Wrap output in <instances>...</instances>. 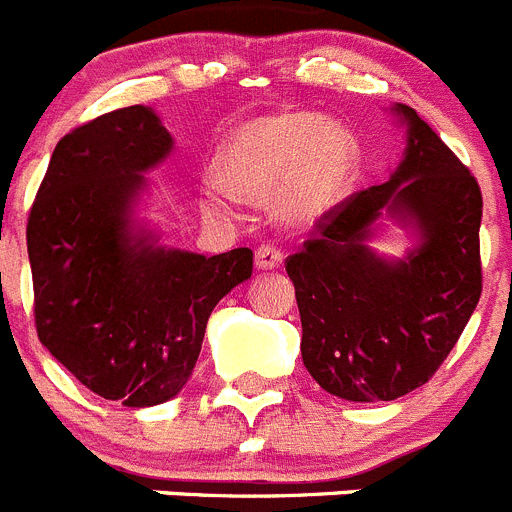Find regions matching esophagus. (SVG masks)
<instances>
[{
  "label": "esophagus",
  "instance_id": "obj_1",
  "mask_svg": "<svg viewBox=\"0 0 512 512\" xmlns=\"http://www.w3.org/2000/svg\"><path fill=\"white\" fill-rule=\"evenodd\" d=\"M282 259V248L274 246V243H261V246L256 248V266H259V269H277V266L282 264Z\"/></svg>",
  "mask_w": 512,
  "mask_h": 512
}]
</instances>
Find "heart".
<instances>
[{"label":"heart","instance_id":"b5f03b06","mask_svg":"<svg viewBox=\"0 0 512 512\" xmlns=\"http://www.w3.org/2000/svg\"><path fill=\"white\" fill-rule=\"evenodd\" d=\"M359 166L354 135L312 112H284L251 120L225 140L220 182L235 197L266 200L289 225H310L346 197ZM205 205H228V194L207 189Z\"/></svg>","mask_w":512,"mask_h":512}]
</instances>
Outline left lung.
<instances>
[{"label": "left lung", "instance_id": "1", "mask_svg": "<svg viewBox=\"0 0 512 512\" xmlns=\"http://www.w3.org/2000/svg\"><path fill=\"white\" fill-rule=\"evenodd\" d=\"M392 110L408 148L390 182L338 202L287 256L302 361L325 392L351 402L397 400L428 382L482 295L477 179L413 107ZM382 211L419 230L405 260L365 246Z\"/></svg>", "mask_w": 512, "mask_h": 512}]
</instances>
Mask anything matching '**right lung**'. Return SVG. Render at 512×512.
I'll use <instances>...</instances> for the list:
<instances>
[{
	"instance_id": "1",
	"label": "right lung",
	"mask_w": 512,
	"mask_h": 512,
	"mask_svg": "<svg viewBox=\"0 0 512 512\" xmlns=\"http://www.w3.org/2000/svg\"><path fill=\"white\" fill-rule=\"evenodd\" d=\"M169 130L133 104L58 140L27 217L38 338L87 390L151 408L182 390L207 320L253 271L251 248H164L130 217Z\"/></svg>"
}]
</instances>
